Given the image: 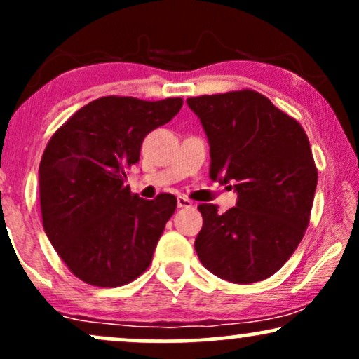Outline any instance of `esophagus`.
<instances>
[{
  "mask_svg": "<svg viewBox=\"0 0 359 359\" xmlns=\"http://www.w3.org/2000/svg\"><path fill=\"white\" fill-rule=\"evenodd\" d=\"M177 205L179 208H192V201L187 199L185 196H179L177 197Z\"/></svg>",
  "mask_w": 359,
  "mask_h": 359,
  "instance_id": "1",
  "label": "esophagus"
}]
</instances>
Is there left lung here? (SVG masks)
<instances>
[{"instance_id": "obj_1", "label": "left lung", "mask_w": 359, "mask_h": 359, "mask_svg": "<svg viewBox=\"0 0 359 359\" xmlns=\"http://www.w3.org/2000/svg\"><path fill=\"white\" fill-rule=\"evenodd\" d=\"M211 145L212 180H234L238 203L224 214L199 204L196 246L216 277L255 283L285 265L306 234L317 185L309 138L295 118L251 89L189 97Z\"/></svg>"}]
</instances>
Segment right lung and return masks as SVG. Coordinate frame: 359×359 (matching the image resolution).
Instances as JSON below:
<instances>
[{
    "instance_id": "1",
    "label": "right lung",
    "mask_w": 359,
    "mask_h": 359,
    "mask_svg": "<svg viewBox=\"0 0 359 359\" xmlns=\"http://www.w3.org/2000/svg\"><path fill=\"white\" fill-rule=\"evenodd\" d=\"M182 104V97L104 96L76 111L48 140L40 162L43 229L82 282L121 287L150 266L177 199H142L125 185L126 170L140 160L143 138Z\"/></svg>"
}]
</instances>
